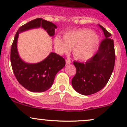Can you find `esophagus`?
<instances>
[{"instance_id":"34e87169","label":"esophagus","mask_w":127,"mask_h":127,"mask_svg":"<svg viewBox=\"0 0 127 127\" xmlns=\"http://www.w3.org/2000/svg\"><path fill=\"white\" fill-rule=\"evenodd\" d=\"M71 63V61L70 59H66V64L67 65V64H70Z\"/></svg>"}]
</instances>
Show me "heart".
Masks as SVG:
<instances>
[{"label": "heart", "instance_id": "heart-1", "mask_svg": "<svg viewBox=\"0 0 127 127\" xmlns=\"http://www.w3.org/2000/svg\"><path fill=\"white\" fill-rule=\"evenodd\" d=\"M62 38L55 36V49L59 54L68 53L73 48L74 58L79 61H87L94 55L99 44L97 35L90 29H78L64 33Z\"/></svg>", "mask_w": 127, "mask_h": 127}]
</instances>
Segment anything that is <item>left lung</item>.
Returning <instances> with one entry per match:
<instances>
[{
    "instance_id": "8db88e82",
    "label": "left lung",
    "mask_w": 127,
    "mask_h": 127,
    "mask_svg": "<svg viewBox=\"0 0 127 127\" xmlns=\"http://www.w3.org/2000/svg\"><path fill=\"white\" fill-rule=\"evenodd\" d=\"M104 35L98 51L85 63L74 61L76 68L71 80L73 88L84 95L98 92L106 85L114 67L115 54L114 40L111 34L100 26Z\"/></svg>"
}]
</instances>
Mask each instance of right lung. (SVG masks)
Returning <instances> with one entry per match:
<instances>
[{
  "instance_id": "add662e5",
  "label": "right lung",
  "mask_w": 127,
  "mask_h": 127,
  "mask_svg": "<svg viewBox=\"0 0 127 127\" xmlns=\"http://www.w3.org/2000/svg\"><path fill=\"white\" fill-rule=\"evenodd\" d=\"M41 27L50 36L54 35L56 26L42 18H36L21 26L16 33L11 47L10 61L16 78L21 86L33 92H42L50 88L56 74L65 65L63 57L51 53L37 64L25 63L19 57L17 50V40L20 32L30 29Z\"/></svg>"
}]
</instances>
